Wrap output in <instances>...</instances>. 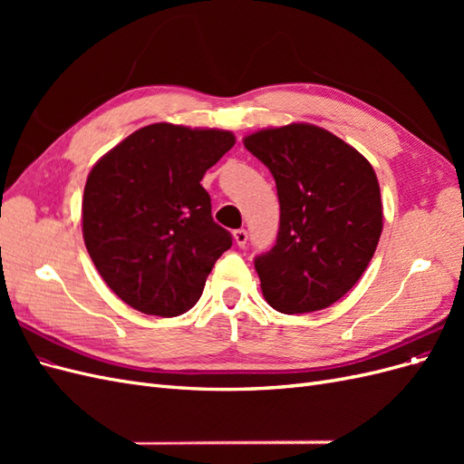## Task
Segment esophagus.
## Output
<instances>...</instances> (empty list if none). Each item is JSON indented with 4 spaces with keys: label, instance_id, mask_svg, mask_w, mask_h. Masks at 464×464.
Listing matches in <instances>:
<instances>
[{
    "label": "esophagus",
    "instance_id": "obj_1",
    "mask_svg": "<svg viewBox=\"0 0 464 464\" xmlns=\"http://www.w3.org/2000/svg\"><path fill=\"white\" fill-rule=\"evenodd\" d=\"M234 240H236L237 246L244 247L247 244V230H244V228L234 230Z\"/></svg>",
    "mask_w": 464,
    "mask_h": 464
}]
</instances>
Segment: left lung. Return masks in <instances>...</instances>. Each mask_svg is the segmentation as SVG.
<instances>
[{
    "instance_id": "left-lung-1",
    "label": "left lung",
    "mask_w": 464,
    "mask_h": 464,
    "mask_svg": "<svg viewBox=\"0 0 464 464\" xmlns=\"http://www.w3.org/2000/svg\"><path fill=\"white\" fill-rule=\"evenodd\" d=\"M278 193L276 244L254 259L265 300L280 314L329 307L370 265L383 230L377 176L343 139L290 123L244 139Z\"/></svg>"
}]
</instances>
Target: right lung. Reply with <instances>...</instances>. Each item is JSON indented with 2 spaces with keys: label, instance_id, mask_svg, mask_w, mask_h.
Wrapping results in <instances>:
<instances>
[{
  "label": "right lung",
  "instance_id": "add662e5",
  "mask_svg": "<svg viewBox=\"0 0 464 464\" xmlns=\"http://www.w3.org/2000/svg\"><path fill=\"white\" fill-rule=\"evenodd\" d=\"M236 143L230 131L152 123L94 164L82 195V237L118 298L176 317L201 298L232 234L210 215L201 179Z\"/></svg>",
  "mask_w": 464,
  "mask_h": 464
}]
</instances>
